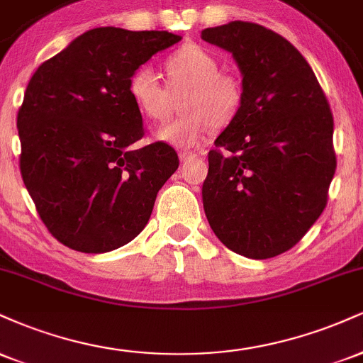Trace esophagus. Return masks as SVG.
<instances>
[{
  "instance_id": "obj_1",
  "label": "esophagus",
  "mask_w": 363,
  "mask_h": 363,
  "mask_svg": "<svg viewBox=\"0 0 363 363\" xmlns=\"http://www.w3.org/2000/svg\"><path fill=\"white\" fill-rule=\"evenodd\" d=\"M194 157H196V153L189 152V150H181V152H179V158H181V162L191 160V158H194Z\"/></svg>"
}]
</instances>
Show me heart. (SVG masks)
I'll return each instance as SVG.
<instances>
[{
    "label": "heart",
    "mask_w": 363,
    "mask_h": 363,
    "mask_svg": "<svg viewBox=\"0 0 363 363\" xmlns=\"http://www.w3.org/2000/svg\"><path fill=\"white\" fill-rule=\"evenodd\" d=\"M169 86L160 82L152 66H141L129 80V95L141 114L152 121L167 119L174 111V95L186 111L177 119L157 129V138L177 148L194 147L215 126L235 118L242 104V86L232 74L220 73L213 54L199 45H184L165 61Z\"/></svg>",
    "instance_id": "b5f03b06"
}]
</instances>
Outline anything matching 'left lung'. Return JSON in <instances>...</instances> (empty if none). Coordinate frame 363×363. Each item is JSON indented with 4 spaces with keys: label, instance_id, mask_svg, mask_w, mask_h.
<instances>
[{
    "label": "left lung",
    "instance_id": "1",
    "mask_svg": "<svg viewBox=\"0 0 363 363\" xmlns=\"http://www.w3.org/2000/svg\"><path fill=\"white\" fill-rule=\"evenodd\" d=\"M234 56L242 104L208 153L203 208L230 251L268 259L323 213L336 169L333 114L314 72L285 37L251 22L205 28Z\"/></svg>",
    "mask_w": 363,
    "mask_h": 363
}]
</instances>
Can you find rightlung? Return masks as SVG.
Returning a JSON list of instances; mask_svg holds the SVG:
<instances>
[{
	"instance_id": "right-lung-1",
	"label": "right lung",
	"mask_w": 363,
	"mask_h": 363,
	"mask_svg": "<svg viewBox=\"0 0 363 363\" xmlns=\"http://www.w3.org/2000/svg\"><path fill=\"white\" fill-rule=\"evenodd\" d=\"M181 39L164 30L91 28L28 82L16 119L20 170L48 230L69 249L102 254L131 242L177 170L167 143L131 147L145 128L129 80Z\"/></svg>"
}]
</instances>
